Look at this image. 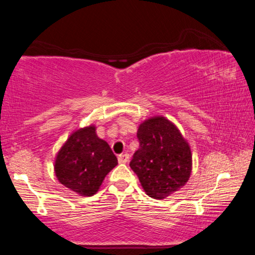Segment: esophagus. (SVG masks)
<instances>
[{
    "label": "esophagus",
    "instance_id": "1",
    "mask_svg": "<svg viewBox=\"0 0 255 255\" xmlns=\"http://www.w3.org/2000/svg\"><path fill=\"white\" fill-rule=\"evenodd\" d=\"M129 159V154H122L118 156V162L120 164H126Z\"/></svg>",
    "mask_w": 255,
    "mask_h": 255
}]
</instances>
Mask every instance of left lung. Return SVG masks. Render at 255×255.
Returning a JSON list of instances; mask_svg holds the SVG:
<instances>
[{"label": "left lung", "mask_w": 255, "mask_h": 255, "mask_svg": "<svg viewBox=\"0 0 255 255\" xmlns=\"http://www.w3.org/2000/svg\"><path fill=\"white\" fill-rule=\"evenodd\" d=\"M139 148L130 162L145 193L164 199L179 191L192 172V153L179 128L163 116L145 119L138 126Z\"/></svg>", "instance_id": "left-lung-1"}]
</instances>
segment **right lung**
I'll return each instance as SVG.
<instances>
[{
    "label": "right lung",
    "instance_id": "add662e5",
    "mask_svg": "<svg viewBox=\"0 0 255 255\" xmlns=\"http://www.w3.org/2000/svg\"><path fill=\"white\" fill-rule=\"evenodd\" d=\"M117 164L109 144L98 137L96 125H90L68 136L56 154L54 171L64 187L82 197H91Z\"/></svg>",
    "mask_w": 255,
    "mask_h": 255
}]
</instances>
